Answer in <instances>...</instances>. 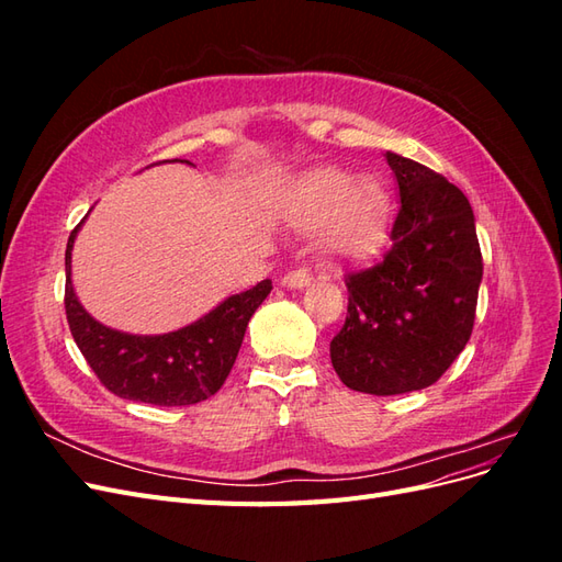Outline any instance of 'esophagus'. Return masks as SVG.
<instances>
[{
    "instance_id": "1",
    "label": "esophagus",
    "mask_w": 562,
    "mask_h": 562,
    "mask_svg": "<svg viewBox=\"0 0 562 562\" xmlns=\"http://www.w3.org/2000/svg\"><path fill=\"white\" fill-rule=\"evenodd\" d=\"M310 281H312V274H310L307 267H297L293 271H288V274L281 279V283L285 288H304Z\"/></svg>"
}]
</instances>
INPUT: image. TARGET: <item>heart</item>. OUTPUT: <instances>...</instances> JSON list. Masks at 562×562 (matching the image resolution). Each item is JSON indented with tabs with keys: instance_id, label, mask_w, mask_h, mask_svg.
Returning a JSON list of instances; mask_svg holds the SVG:
<instances>
[{
	"instance_id": "heart-1",
	"label": "heart",
	"mask_w": 562,
	"mask_h": 562,
	"mask_svg": "<svg viewBox=\"0 0 562 562\" xmlns=\"http://www.w3.org/2000/svg\"><path fill=\"white\" fill-rule=\"evenodd\" d=\"M281 213L293 227H321L318 244L328 258H363L382 241L389 196L375 178L353 180L335 168H321L291 184Z\"/></svg>"
}]
</instances>
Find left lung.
Masks as SVG:
<instances>
[{"instance_id":"1","label":"left lung","mask_w":562,"mask_h":562,"mask_svg":"<svg viewBox=\"0 0 562 562\" xmlns=\"http://www.w3.org/2000/svg\"><path fill=\"white\" fill-rule=\"evenodd\" d=\"M401 206L382 260L345 274V326L330 361L349 389L372 396L440 380L467 347L483 255L464 192L413 159L386 151Z\"/></svg>"}]
</instances>
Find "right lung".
I'll use <instances>...</instances> for the list:
<instances>
[{"label": "right lung", "instance_id": "right-lung-1", "mask_svg": "<svg viewBox=\"0 0 562 562\" xmlns=\"http://www.w3.org/2000/svg\"><path fill=\"white\" fill-rule=\"evenodd\" d=\"M72 229L65 250V314L83 359L100 384L119 398L151 405H192L211 398L225 384L241 349L246 326L271 291L265 279L232 295L213 312L166 335H128L98 323L81 307L72 279Z\"/></svg>", "mask_w": 562, "mask_h": 562}]
</instances>
